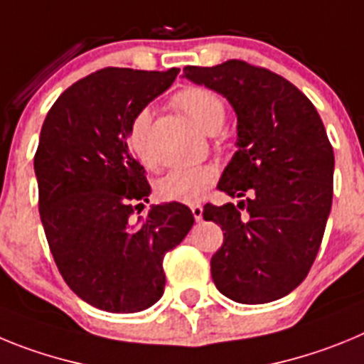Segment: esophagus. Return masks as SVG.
<instances>
[{"instance_id": "obj_1", "label": "esophagus", "mask_w": 364, "mask_h": 364, "mask_svg": "<svg viewBox=\"0 0 364 364\" xmlns=\"http://www.w3.org/2000/svg\"><path fill=\"white\" fill-rule=\"evenodd\" d=\"M191 213H193V217H195V220L200 222L202 220V213H204V208H202L200 204H193L191 205Z\"/></svg>"}]
</instances>
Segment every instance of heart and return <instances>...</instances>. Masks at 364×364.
Returning <instances> with one entry per match:
<instances>
[{
  "instance_id": "obj_1",
  "label": "heart",
  "mask_w": 364,
  "mask_h": 364,
  "mask_svg": "<svg viewBox=\"0 0 364 364\" xmlns=\"http://www.w3.org/2000/svg\"><path fill=\"white\" fill-rule=\"evenodd\" d=\"M173 104L182 111L193 124L208 134L220 131L226 118V105L217 92L205 87H188L176 92ZM151 112L147 109L140 111L131 120L127 129V144L133 154L146 167H156V159L149 144ZM217 180V167L210 164L191 167H178L167 173L159 182V195L164 200L195 204L205 195V191Z\"/></svg>"
}]
</instances>
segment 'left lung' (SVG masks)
I'll return each mask as SVG.
<instances>
[{"label":"left lung","mask_w":364,"mask_h":364,"mask_svg":"<svg viewBox=\"0 0 364 364\" xmlns=\"http://www.w3.org/2000/svg\"><path fill=\"white\" fill-rule=\"evenodd\" d=\"M184 76L228 98L239 122V151L217 188L244 200L205 204L202 213L224 231L211 277L235 302L277 301L306 279L332 208L333 149L323 120L294 83L242 60L189 65Z\"/></svg>","instance_id":"left-lung-1"}]
</instances>
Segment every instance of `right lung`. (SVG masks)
<instances>
[{
	"label": "right lung",
	"mask_w": 364,
	"mask_h": 364,
	"mask_svg": "<svg viewBox=\"0 0 364 364\" xmlns=\"http://www.w3.org/2000/svg\"><path fill=\"white\" fill-rule=\"evenodd\" d=\"M178 73L96 70L60 95L41 127L34 171L50 253L70 290L111 314L142 311L162 297L164 255L195 222L178 202L133 217L151 186L127 129Z\"/></svg>",
	"instance_id": "right-lung-1"
}]
</instances>
